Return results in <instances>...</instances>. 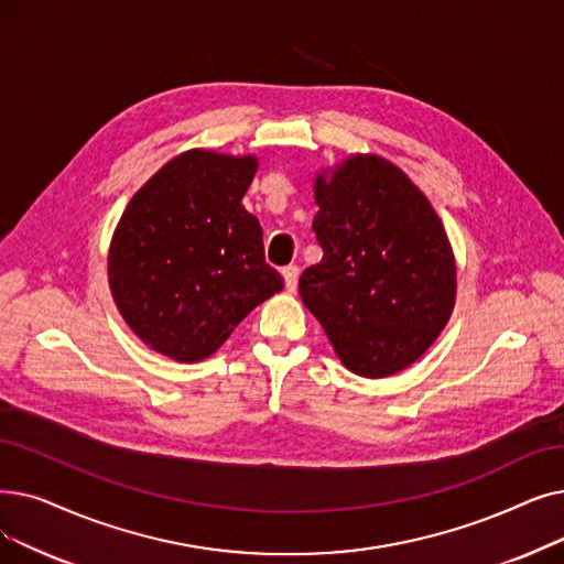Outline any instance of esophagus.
<instances>
[{"instance_id": "34e87169", "label": "esophagus", "mask_w": 564, "mask_h": 564, "mask_svg": "<svg viewBox=\"0 0 564 564\" xmlns=\"http://www.w3.org/2000/svg\"><path fill=\"white\" fill-rule=\"evenodd\" d=\"M297 279H300V267L290 264L283 269V281H285V290L295 292L297 290Z\"/></svg>"}]
</instances>
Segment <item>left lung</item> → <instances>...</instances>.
<instances>
[{
    "label": "left lung",
    "instance_id": "1",
    "mask_svg": "<svg viewBox=\"0 0 564 564\" xmlns=\"http://www.w3.org/2000/svg\"><path fill=\"white\" fill-rule=\"evenodd\" d=\"M323 260L300 295L334 352L361 378L417 361L449 323L456 258L443 221L399 165L350 154L313 180Z\"/></svg>",
    "mask_w": 564,
    "mask_h": 564
}]
</instances>
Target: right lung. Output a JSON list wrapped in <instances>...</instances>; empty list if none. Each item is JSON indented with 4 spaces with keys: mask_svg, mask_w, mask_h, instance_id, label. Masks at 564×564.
Listing matches in <instances>:
<instances>
[{
    "mask_svg": "<svg viewBox=\"0 0 564 564\" xmlns=\"http://www.w3.org/2000/svg\"><path fill=\"white\" fill-rule=\"evenodd\" d=\"M253 154L188 150L147 180L112 232L108 283L131 332L159 355L200 361L283 290L262 228L241 205Z\"/></svg>",
    "mask_w": 564,
    "mask_h": 564,
    "instance_id": "obj_1",
    "label": "right lung"
}]
</instances>
